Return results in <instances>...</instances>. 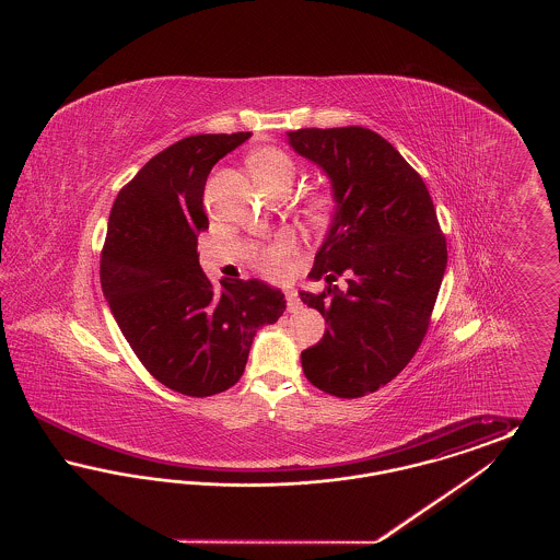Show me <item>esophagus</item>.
<instances>
[{
  "label": "esophagus",
  "instance_id": "34e87169",
  "mask_svg": "<svg viewBox=\"0 0 560 560\" xmlns=\"http://www.w3.org/2000/svg\"><path fill=\"white\" fill-rule=\"evenodd\" d=\"M285 300H288V311H290V313H298V311L302 308V302H300L298 293L293 292V290L285 292Z\"/></svg>",
  "mask_w": 560,
  "mask_h": 560
}]
</instances>
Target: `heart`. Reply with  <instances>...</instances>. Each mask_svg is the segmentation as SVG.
Returning <instances> with one entry per match:
<instances>
[{
	"instance_id": "obj_1",
	"label": "heart",
	"mask_w": 560,
	"mask_h": 560,
	"mask_svg": "<svg viewBox=\"0 0 560 560\" xmlns=\"http://www.w3.org/2000/svg\"><path fill=\"white\" fill-rule=\"evenodd\" d=\"M249 172L252 176L262 185V187L275 188L281 185L292 187L293 176H295V165L292 158L277 149V147H265L258 149L249 155ZM340 210V201L334 190L323 188L315 190L306 203H304V215L308 218L311 224L325 229L329 226ZM293 240L292 235L283 233L277 240L270 241L267 245H260L252 252L254 265L265 272L267 277H283L290 267H292Z\"/></svg>"
}]
</instances>
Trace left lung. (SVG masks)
<instances>
[{
  "mask_svg": "<svg viewBox=\"0 0 560 560\" xmlns=\"http://www.w3.org/2000/svg\"><path fill=\"white\" fill-rule=\"evenodd\" d=\"M290 144L315 161L340 201L300 293L327 329L302 350V370L323 393L357 399L397 377L427 336L447 267V241L422 176L380 133L361 126L302 128ZM347 273L340 293L330 281Z\"/></svg>",
  "mask_w": 560,
  "mask_h": 560,
  "instance_id": "8db88e82",
  "label": "left lung"
}]
</instances>
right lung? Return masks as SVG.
Masks as SVG:
<instances>
[{
	"instance_id": "obj_1",
	"label": "right lung",
	"mask_w": 560,
	"mask_h": 560,
	"mask_svg": "<svg viewBox=\"0 0 560 560\" xmlns=\"http://www.w3.org/2000/svg\"><path fill=\"white\" fill-rule=\"evenodd\" d=\"M252 133H197L163 149L119 190L101 252V283L133 354L163 386L212 397L240 382L258 327L285 295L258 279L220 281L199 267L210 226L206 180Z\"/></svg>"
}]
</instances>
